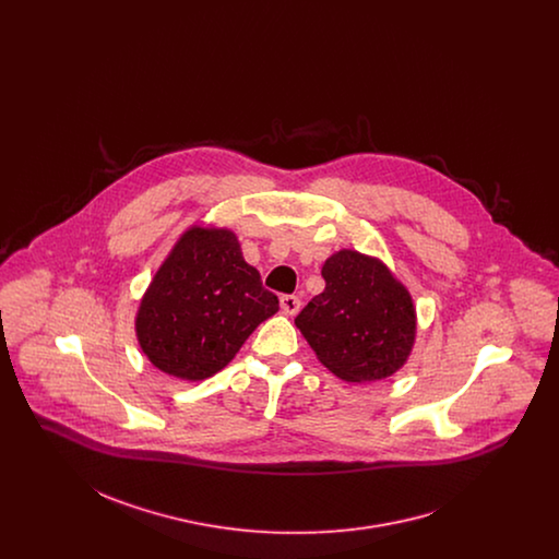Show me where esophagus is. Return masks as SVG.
Listing matches in <instances>:
<instances>
[{
	"label": "esophagus",
	"instance_id": "1",
	"mask_svg": "<svg viewBox=\"0 0 559 559\" xmlns=\"http://www.w3.org/2000/svg\"><path fill=\"white\" fill-rule=\"evenodd\" d=\"M299 306H301V301H299V297H295V295H283L281 297V310L285 312V314H297L299 312Z\"/></svg>",
	"mask_w": 559,
	"mask_h": 559
}]
</instances>
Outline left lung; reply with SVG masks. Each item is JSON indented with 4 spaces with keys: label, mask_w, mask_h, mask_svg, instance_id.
<instances>
[{
    "label": "left lung",
    "mask_w": 559,
    "mask_h": 559,
    "mask_svg": "<svg viewBox=\"0 0 559 559\" xmlns=\"http://www.w3.org/2000/svg\"><path fill=\"white\" fill-rule=\"evenodd\" d=\"M322 278L324 292L295 319L320 362L352 383L399 371L417 333L406 287L383 262L352 249L333 253L322 266Z\"/></svg>",
    "instance_id": "obj_1"
}]
</instances>
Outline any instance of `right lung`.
<instances>
[{
  "mask_svg": "<svg viewBox=\"0 0 559 559\" xmlns=\"http://www.w3.org/2000/svg\"><path fill=\"white\" fill-rule=\"evenodd\" d=\"M276 312L278 297L242 260L235 233L192 226L144 293L135 335L159 371L201 381L222 371Z\"/></svg>",
  "mask_w": 559,
  "mask_h": 559,
  "instance_id": "add662e5",
  "label": "right lung"
}]
</instances>
